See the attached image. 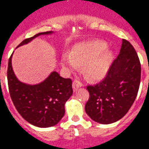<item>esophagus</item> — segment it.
<instances>
[{"label":"esophagus","instance_id":"34e87169","mask_svg":"<svg viewBox=\"0 0 149 149\" xmlns=\"http://www.w3.org/2000/svg\"><path fill=\"white\" fill-rule=\"evenodd\" d=\"M82 84L80 82H79V81L74 80L73 81V82H72V88H73L74 91L77 90L79 88L82 87Z\"/></svg>","mask_w":149,"mask_h":149}]
</instances>
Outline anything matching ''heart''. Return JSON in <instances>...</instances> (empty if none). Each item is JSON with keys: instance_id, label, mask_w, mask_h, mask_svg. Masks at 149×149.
Instances as JSON below:
<instances>
[{"instance_id": "b5f03b06", "label": "heart", "mask_w": 149, "mask_h": 149, "mask_svg": "<svg viewBox=\"0 0 149 149\" xmlns=\"http://www.w3.org/2000/svg\"><path fill=\"white\" fill-rule=\"evenodd\" d=\"M106 47L107 44L99 40L79 43L70 54L62 56V65L68 70H73L78 64H83L85 76L89 79L99 80L106 76L112 61L111 51H104Z\"/></svg>"}]
</instances>
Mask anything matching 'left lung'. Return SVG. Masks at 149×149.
Here are the masks:
<instances>
[{"label": "left lung", "mask_w": 149, "mask_h": 149, "mask_svg": "<svg viewBox=\"0 0 149 149\" xmlns=\"http://www.w3.org/2000/svg\"><path fill=\"white\" fill-rule=\"evenodd\" d=\"M140 79L141 64L136 51L128 41L123 39L119 55L104 80L87 86L89 99L85 106L86 113L102 124L120 120L136 99Z\"/></svg>", "instance_id": "8db88e82"}]
</instances>
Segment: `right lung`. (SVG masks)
Here are the masks:
<instances>
[{
	"instance_id": "obj_1",
	"label": "right lung",
	"mask_w": 149,
	"mask_h": 149,
	"mask_svg": "<svg viewBox=\"0 0 149 149\" xmlns=\"http://www.w3.org/2000/svg\"><path fill=\"white\" fill-rule=\"evenodd\" d=\"M53 32H40L26 38L17 47L26 45L42 35ZM11 54L7 68L9 92L16 109L23 119L41 128L53 127L58 123L65 113V103L72 95V80L61 77L53 71L47 78L36 85H29L19 80L12 67Z\"/></svg>"
}]
</instances>
